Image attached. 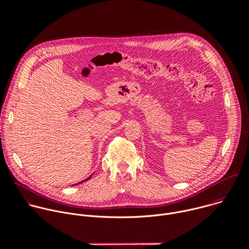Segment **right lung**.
Here are the masks:
<instances>
[{
  "label": "right lung",
  "instance_id": "add662e5",
  "mask_svg": "<svg viewBox=\"0 0 249 249\" xmlns=\"http://www.w3.org/2000/svg\"><path fill=\"white\" fill-rule=\"evenodd\" d=\"M90 177H91V175H90V176H89V177H88V178H87V179H85V180H84V181H87V180H89V178H90ZM84 181H81V182H80V183H82V182H84ZM80 183H79V184H80ZM74 185H77V184H74Z\"/></svg>",
  "mask_w": 249,
  "mask_h": 249
}]
</instances>
